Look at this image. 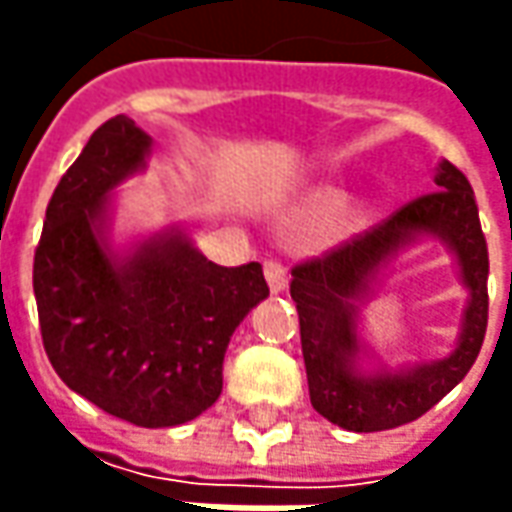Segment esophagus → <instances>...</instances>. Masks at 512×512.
<instances>
[{
  "instance_id": "obj_1",
  "label": "esophagus",
  "mask_w": 512,
  "mask_h": 512,
  "mask_svg": "<svg viewBox=\"0 0 512 512\" xmlns=\"http://www.w3.org/2000/svg\"><path fill=\"white\" fill-rule=\"evenodd\" d=\"M265 279L267 285H270V290L273 293H282L287 287V270L282 262H276V259H267L265 262Z\"/></svg>"
}]
</instances>
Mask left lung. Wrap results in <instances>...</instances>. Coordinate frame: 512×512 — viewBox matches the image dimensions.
<instances>
[{
	"mask_svg": "<svg viewBox=\"0 0 512 512\" xmlns=\"http://www.w3.org/2000/svg\"><path fill=\"white\" fill-rule=\"evenodd\" d=\"M436 187L379 225L293 267L290 296L299 310L310 404L344 430L376 433L419 419L462 382L482 350L490 262L476 196L467 176L450 162L436 170ZM419 232L447 241L463 267L471 305L460 347L442 363L362 377L352 364L358 352L355 302L375 273Z\"/></svg>",
	"mask_w": 512,
	"mask_h": 512,
	"instance_id": "obj_1",
	"label": "left lung"
}]
</instances>
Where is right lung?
<instances>
[{
	"label": "right lung",
	"instance_id": "obj_1",
	"mask_svg": "<svg viewBox=\"0 0 512 512\" xmlns=\"http://www.w3.org/2000/svg\"><path fill=\"white\" fill-rule=\"evenodd\" d=\"M148 150L128 116L93 130L50 196L33 293L45 353L70 390L136 427H173L219 399L227 342L270 290L259 262L213 265L179 230L125 259L110 253L99 236L108 193Z\"/></svg>",
	"mask_w": 512,
	"mask_h": 512
}]
</instances>
